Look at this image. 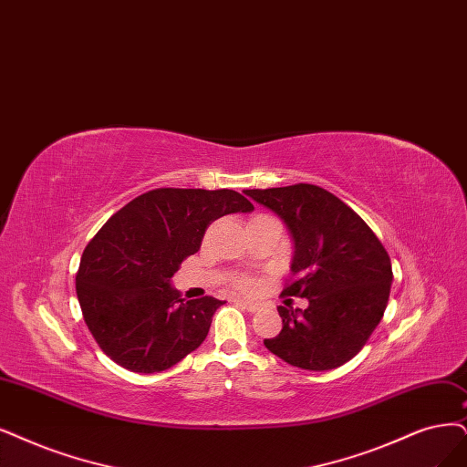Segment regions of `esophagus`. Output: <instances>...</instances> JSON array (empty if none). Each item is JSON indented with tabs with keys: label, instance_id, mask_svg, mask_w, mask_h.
I'll list each match as a JSON object with an SVG mask.
<instances>
[{
	"label": "esophagus",
	"instance_id": "esophagus-1",
	"mask_svg": "<svg viewBox=\"0 0 467 467\" xmlns=\"http://www.w3.org/2000/svg\"><path fill=\"white\" fill-rule=\"evenodd\" d=\"M238 306H243L244 309H248V312H257V309H260V304H255V302H250V300H243V298H236L234 300Z\"/></svg>",
	"mask_w": 467,
	"mask_h": 467
}]
</instances>
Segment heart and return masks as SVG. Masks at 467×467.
Returning <instances> with one entry per match:
<instances>
[{"mask_svg": "<svg viewBox=\"0 0 467 467\" xmlns=\"http://www.w3.org/2000/svg\"><path fill=\"white\" fill-rule=\"evenodd\" d=\"M236 286H238L240 290H252V288H254V281L248 279V277H240V279L236 281Z\"/></svg>", "mask_w": 467, "mask_h": 467, "instance_id": "1", "label": "heart"}]
</instances>
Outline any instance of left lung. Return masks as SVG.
I'll list each match as a JSON object with an SVG mask.
<instances>
[{"instance_id":"8db88e82","label":"left lung","mask_w":467,"mask_h":467,"mask_svg":"<svg viewBox=\"0 0 467 467\" xmlns=\"http://www.w3.org/2000/svg\"><path fill=\"white\" fill-rule=\"evenodd\" d=\"M277 213L295 243L292 281L283 295L307 298L306 309L279 306L283 329L265 338L286 364L327 371L352 359L381 321L392 265L381 240L352 207L316 184L244 190Z\"/></svg>"}]
</instances>
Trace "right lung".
Segmentation results:
<instances>
[{
  "label": "right lung",
  "instance_id": "right-lung-1",
  "mask_svg": "<svg viewBox=\"0 0 467 467\" xmlns=\"http://www.w3.org/2000/svg\"><path fill=\"white\" fill-rule=\"evenodd\" d=\"M252 210L227 188H155L120 207L84 248L77 273L82 317L103 354L129 371L158 373L194 352L223 302H186L172 275L200 250L212 221Z\"/></svg>",
  "mask_w": 467,
  "mask_h": 467
}]
</instances>
